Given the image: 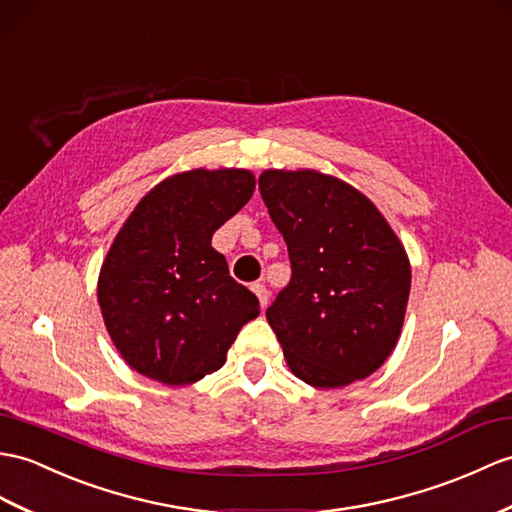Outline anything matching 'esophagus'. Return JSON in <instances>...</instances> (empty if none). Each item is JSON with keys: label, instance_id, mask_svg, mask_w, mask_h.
Here are the masks:
<instances>
[{"label": "esophagus", "instance_id": "obj_1", "mask_svg": "<svg viewBox=\"0 0 512 512\" xmlns=\"http://www.w3.org/2000/svg\"><path fill=\"white\" fill-rule=\"evenodd\" d=\"M251 290L257 294V299H259V303H261V307H266L268 305V288L264 283H253L251 285Z\"/></svg>", "mask_w": 512, "mask_h": 512}]
</instances>
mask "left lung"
Wrapping results in <instances>:
<instances>
[{
    "instance_id": "8db88e82",
    "label": "left lung",
    "mask_w": 512,
    "mask_h": 512,
    "mask_svg": "<svg viewBox=\"0 0 512 512\" xmlns=\"http://www.w3.org/2000/svg\"><path fill=\"white\" fill-rule=\"evenodd\" d=\"M259 192L292 277L266 310L290 371L316 388L375 373L401 334L410 261L358 189L314 170H266Z\"/></svg>"
}]
</instances>
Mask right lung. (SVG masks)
Returning <instances> with one entry per match:
<instances>
[{
  "label": "right lung",
  "mask_w": 512,
  "mask_h": 512,
  "mask_svg": "<svg viewBox=\"0 0 512 512\" xmlns=\"http://www.w3.org/2000/svg\"><path fill=\"white\" fill-rule=\"evenodd\" d=\"M248 170H192L141 198L106 255L98 301L128 366L168 386L218 371L257 296L229 275L211 237L253 196Z\"/></svg>",
  "instance_id": "add662e5"
}]
</instances>
